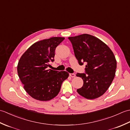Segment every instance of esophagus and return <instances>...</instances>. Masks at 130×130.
Segmentation results:
<instances>
[{"label":"esophagus","mask_w":130,"mask_h":130,"mask_svg":"<svg viewBox=\"0 0 130 130\" xmlns=\"http://www.w3.org/2000/svg\"><path fill=\"white\" fill-rule=\"evenodd\" d=\"M69 75H70L71 77H72V78H74V77L75 76V74H74V73H70V74H69Z\"/></svg>","instance_id":"1"}]
</instances>
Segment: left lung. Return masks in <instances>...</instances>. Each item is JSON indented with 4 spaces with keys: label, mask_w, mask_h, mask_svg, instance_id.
Listing matches in <instances>:
<instances>
[{
    "label": "left lung",
    "mask_w": 130,
    "mask_h": 130,
    "mask_svg": "<svg viewBox=\"0 0 130 130\" xmlns=\"http://www.w3.org/2000/svg\"><path fill=\"white\" fill-rule=\"evenodd\" d=\"M68 39L79 64L87 63L85 73L76 75L83 80V85L77 92L87 99L99 97L108 89L115 78L117 62L113 53L106 44L92 35L83 34Z\"/></svg>",
    "instance_id": "8db88e82"
}]
</instances>
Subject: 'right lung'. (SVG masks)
<instances>
[{
    "mask_svg": "<svg viewBox=\"0 0 130 130\" xmlns=\"http://www.w3.org/2000/svg\"><path fill=\"white\" fill-rule=\"evenodd\" d=\"M65 39L55 37L38 41L29 47L19 60L17 71L27 93L37 100H51L59 94L69 76L65 71L48 69L54 61L55 49Z\"/></svg>",
    "mask_w": 130,
    "mask_h": 130,
    "instance_id": "1",
    "label": "right lung"
}]
</instances>
